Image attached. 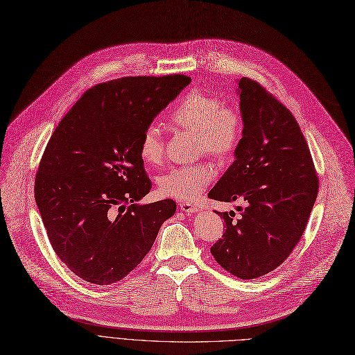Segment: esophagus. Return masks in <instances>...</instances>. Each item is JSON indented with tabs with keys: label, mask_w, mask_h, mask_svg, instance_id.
Segmentation results:
<instances>
[{
	"label": "esophagus",
	"mask_w": 355,
	"mask_h": 355,
	"mask_svg": "<svg viewBox=\"0 0 355 355\" xmlns=\"http://www.w3.org/2000/svg\"><path fill=\"white\" fill-rule=\"evenodd\" d=\"M180 209H181L182 212H186V214H194V212H198V211H199V207H198V206L193 205V203H189V202L180 203Z\"/></svg>",
	"instance_id": "esophagus-1"
}]
</instances>
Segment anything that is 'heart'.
I'll return each mask as SVG.
<instances>
[{
    "label": "heart",
    "instance_id": "obj_1",
    "mask_svg": "<svg viewBox=\"0 0 355 355\" xmlns=\"http://www.w3.org/2000/svg\"><path fill=\"white\" fill-rule=\"evenodd\" d=\"M169 124L198 137V149L225 161L239 149L243 137L244 121L241 112L230 105H224L216 96L190 92L169 114ZM141 161L155 166L164 159L161 133L155 125L143 131L139 143ZM215 166L209 162H198L169 169L157 180V189L178 200H193L215 178Z\"/></svg>",
    "mask_w": 355,
    "mask_h": 355
}]
</instances>
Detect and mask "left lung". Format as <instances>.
Segmentation results:
<instances>
[{
  "mask_svg": "<svg viewBox=\"0 0 355 355\" xmlns=\"http://www.w3.org/2000/svg\"><path fill=\"white\" fill-rule=\"evenodd\" d=\"M243 137L235 159L209 199L244 202L218 212L225 232L212 247L218 263L241 279L277 269L291 254L309 222L319 178L294 115L252 78L239 82Z\"/></svg>",
  "mask_w": 355,
  "mask_h": 355,
  "instance_id": "1",
  "label": "left lung"
}]
</instances>
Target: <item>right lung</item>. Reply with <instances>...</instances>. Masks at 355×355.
<instances>
[{
    "label": "right lung",
    "mask_w": 355,
    "mask_h": 355,
    "mask_svg": "<svg viewBox=\"0 0 355 355\" xmlns=\"http://www.w3.org/2000/svg\"><path fill=\"white\" fill-rule=\"evenodd\" d=\"M191 78L123 77L85 92L52 133L35 180V199L55 254L90 284L133 270L174 200L137 205L152 182L139 153L143 131Z\"/></svg>",
    "instance_id": "1"
}]
</instances>
